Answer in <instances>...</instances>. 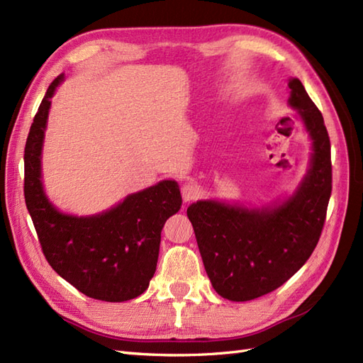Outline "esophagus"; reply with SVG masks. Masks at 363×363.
<instances>
[{"mask_svg": "<svg viewBox=\"0 0 363 363\" xmlns=\"http://www.w3.org/2000/svg\"><path fill=\"white\" fill-rule=\"evenodd\" d=\"M181 194H182L184 201L190 203V201H194V199H196L199 195H201V190H199L196 184L187 182V184H184V186H182Z\"/></svg>", "mask_w": 363, "mask_h": 363, "instance_id": "esophagus-1", "label": "esophagus"}]
</instances>
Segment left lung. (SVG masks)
Returning <instances> with one entry per match:
<instances>
[{"label": "left lung", "mask_w": 363, "mask_h": 363, "mask_svg": "<svg viewBox=\"0 0 363 363\" xmlns=\"http://www.w3.org/2000/svg\"><path fill=\"white\" fill-rule=\"evenodd\" d=\"M289 104L312 138L311 168L298 190L276 207L246 209L196 201L187 209L206 273L220 296L250 301L281 287L311 257L325 226L333 191L330 140L318 107L298 78Z\"/></svg>", "instance_id": "left-lung-1"}]
</instances>
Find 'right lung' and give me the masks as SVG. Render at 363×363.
I'll return each instance as SVG.
<instances>
[{"mask_svg":"<svg viewBox=\"0 0 363 363\" xmlns=\"http://www.w3.org/2000/svg\"><path fill=\"white\" fill-rule=\"evenodd\" d=\"M54 79L30 125L25 146V201L45 259L51 268L86 296L121 303L148 289L156 272L160 233L165 221L181 209L177 182L157 186L125 198L94 217L59 212L42 187L40 156Z\"/></svg>","mask_w":363,"mask_h":363,"instance_id":"add662e5","label":"right lung"}]
</instances>
